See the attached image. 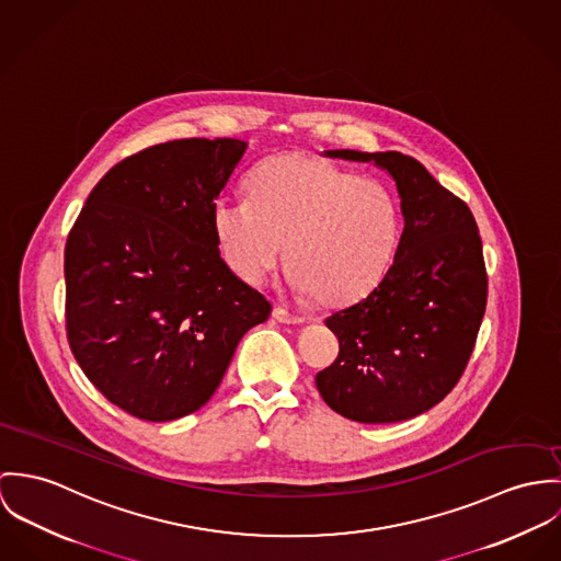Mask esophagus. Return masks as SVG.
<instances>
[{
  "mask_svg": "<svg viewBox=\"0 0 561 561\" xmlns=\"http://www.w3.org/2000/svg\"><path fill=\"white\" fill-rule=\"evenodd\" d=\"M273 318H275L277 322H284V324H299V322H304L301 316L290 313V311L286 310V308H282V306H275V308H273Z\"/></svg>",
  "mask_w": 561,
  "mask_h": 561,
  "instance_id": "obj_1",
  "label": "esophagus"
}]
</instances>
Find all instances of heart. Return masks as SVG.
Here are the masks:
<instances>
[{"label":"heart","instance_id":"heart-1","mask_svg":"<svg viewBox=\"0 0 561 561\" xmlns=\"http://www.w3.org/2000/svg\"><path fill=\"white\" fill-rule=\"evenodd\" d=\"M213 226L228 264L251 286L279 266L288 243L293 288L322 306H342L385 275L400 213L380 181L286 152L251 172L248 197H219Z\"/></svg>","mask_w":561,"mask_h":561}]
</instances>
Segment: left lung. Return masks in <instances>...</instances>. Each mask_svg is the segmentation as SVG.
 I'll return each instance as SVG.
<instances>
[{
    "mask_svg": "<svg viewBox=\"0 0 561 561\" xmlns=\"http://www.w3.org/2000/svg\"><path fill=\"white\" fill-rule=\"evenodd\" d=\"M324 154L387 170L404 230L373 293L324 320L340 355L316 374V387L353 422L411 420L456 387L473 353L489 295L480 232L469 206L413 157L393 150Z\"/></svg>",
    "mask_w": 561,
    "mask_h": 561,
    "instance_id": "1",
    "label": "left lung"
}]
</instances>
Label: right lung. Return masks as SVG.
I'll use <instances>...</instances> for the list:
<instances>
[{"mask_svg": "<svg viewBox=\"0 0 561 561\" xmlns=\"http://www.w3.org/2000/svg\"><path fill=\"white\" fill-rule=\"evenodd\" d=\"M248 144L176 139L114 165L64 251L66 335L92 385L128 415L172 422L217 391L271 304L219 255L213 206Z\"/></svg>", "mask_w": 561, "mask_h": 561, "instance_id": "right-lung-1", "label": "right lung"}]
</instances>
